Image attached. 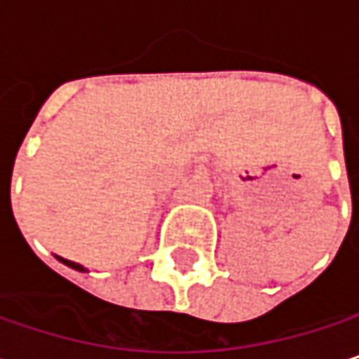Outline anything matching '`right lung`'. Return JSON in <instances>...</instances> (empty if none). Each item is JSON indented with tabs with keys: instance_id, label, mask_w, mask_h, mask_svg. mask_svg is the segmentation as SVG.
Returning a JSON list of instances; mask_svg holds the SVG:
<instances>
[{
	"instance_id": "obj_1",
	"label": "right lung",
	"mask_w": 359,
	"mask_h": 359,
	"mask_svg": "<svg viewBox=\"0 0 359 359\" xmlns=\"http://www.w3.org/2000/svg\"><path fill=\"white\" fill-rule=\"evenodd\" d=\"M55 259H57V262H62V264H66V266H68V268H72V270L87 272V268H85V266H81V264H76V262H70V259H66V257H60V255H55Z\"/></svg>"
}]
</instances>
